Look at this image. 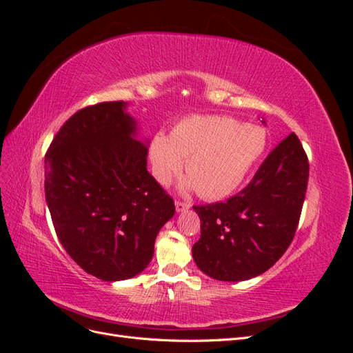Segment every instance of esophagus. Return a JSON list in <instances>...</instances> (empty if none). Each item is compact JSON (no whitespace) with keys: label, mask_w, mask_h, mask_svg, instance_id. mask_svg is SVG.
I'll list each match as a JSON object with an SVG mask.
<instances>
[{"label":"esophagus","mask_w":353,"mask_h":353,"mask_svg":"<svg viewBox=\"0 0 353 353\" xmlns=\"http://www.w3.org/2000/svg\"><path fill=\"white\" fill-rule=\"evenodd\" d=\"M190 208V203H187V201H181V200H176L175 201V209H176V212H183V210H185V209H188Z\"/></svg>","instance_id":"1"}]
</instances>
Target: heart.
Instances as JSON below:
<instances>
[{"label":"heart","instance_id":"heart-1","mask_svg":"<svg viewBox=\"0 0 353 353\" xmlns=\"http://www.w3.org/2000/svg\"><path fill=\"white\" fill-rule=\"evenodd\" d=\"M265 131L225 116L193 114L179 121L169 138L157 134L150 144L153 175L169 184L187 159V187L200 197L219 200L239 188L262 156Z\"/></svg>","mask_w":353,"mask_h":353}]
</instances>
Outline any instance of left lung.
Returning a JSON list of instances; mask_svg holds the SVG:
<instances>
[{
	"label": "left lung",
	"mask_w": 353,
	"mask_h": 353,
	"mask_svg": "<svg viewBox=\"0 0 353 353\" xmlns=\"http://www.w3.org/2000/svg\"><path fill=\"white\" fill-rule=\"evenodd\" d=\"M307 178V156L292 132L239 194L193 206L201 231L193 245L199 268L219 281H243L268 271L293 241Z\"/></svg>",
	"instance_id": "left-lung-1"
}]
</instances>
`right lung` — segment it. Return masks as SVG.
Segmentation results:
<instances>
[{"instance_id": "obj_1", "label": "right lung", "mask_w": 353, "mask_h": 353, "mask_svg": "<svg viewBox=\"0 0 353 353\" xmlns=\"http://www.w3.org/2000/svg\"><path fill=\"white\" fill-rule=\"evenodd\" d=\"M123 101L88 105L63 123L46 154V199L57 237L103 281L140 274L174 200L147 170L148 145Z\"/></svg>"}]
</instances>
